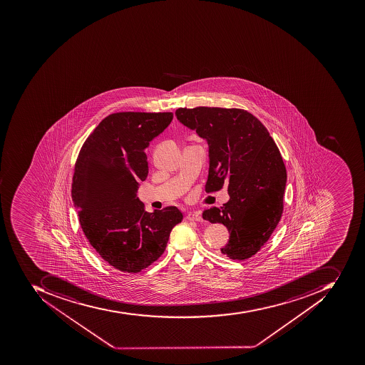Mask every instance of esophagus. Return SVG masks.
Wrapping results in <instances>:
<instances>
[{
	"mask_svg": "<svg viewBox=\"0 0 365 365\" xmlns=\"http://www.w3.org/2000/svg\"><path fill=\"white\" fill-rule=\"evenodd\" d=\"M186 220L189 221H197V222H201L203 221L202 215L197 212H189L186 215Z\"/></svg>",
	"mask_w": 365,
	"mask_h": 365,
	"instance_id": "34e87169",
	"label": "esophagus"
}]
</instances>
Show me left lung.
I'll use <instances>...</instances> for the list:
<instances>
[{
  "label": "left lung",
  "mask_w": 365,
  "mask_h": 365,
  "mask_svg": "<svg viewBox=\"0 0 365 365\" xmlns=\"http://www.w3.org/2000/svg\"><path fill=\"white\" fill-rule=\"evenodd\" d=\"M175 115L209 144L205 192L227 186L230 195L223 207H210L202 217L230 232L223 255L232 260L251 258L269 240L284 211L287 172L279 148L245 109L200 106L176 109Z\"/></svg>",
  "instance_id": "1"
}]
</instances>
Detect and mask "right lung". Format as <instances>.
<instances>
[{
	"label": "right lung",
	"mask_w": 365,
	"mask_h": 365,
	"mask_svg": "<svg viewBox=\"0 0 365 365\" xmlns=\"http://www.w3.org/2000/svg\"><path fill=\"white\" fill-rule=\"evenodd\" d=\"M173 113L123 111L108 115L81 146L71 197L86 238L101 258L123 272H140L165 250L172 229L183 220L176 207L150 213L138 200L148 174L146 148Z\"/></svg>",
	"instance_id": "obj_1"
}]
</instances>
